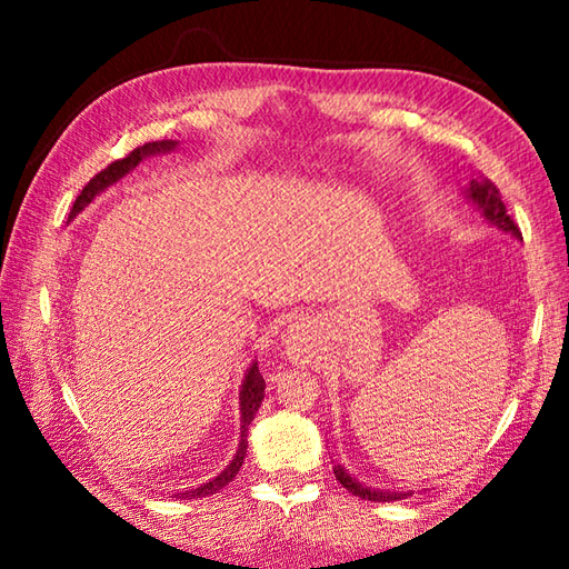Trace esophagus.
I'll use <instances>...</instances> for the list:
<instances>
[{"instance_id": "obj_1", "label": "esophagus", "mask_w": 569, "mask_h": 569, "mask_svg": "<svg viewBox=\"0 0 569 569\" xmlns=\"http://www.w3.org/2000/svg\"><path fill=\"white\" fill-rule=\"evenodd\" d=\"M308 330L306 325H291V330L286 332V349L288 355H291L293 359H300L303 357V352L308 349Z\"/></svg>"}]
</instances>
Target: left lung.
<instances>
[{
  "label": "left lung",
  "mask_w": 569,
  "mask_h": 569,
  "mask_svg": "<svg viewBox=\"0 0 569 569\" xmlns=\"http://www.w3.org/2000/svg\"><path fill=\"white\" fill-rule=\"evenodd\" d=\"M469 198L475 200L481 210H485L489 222L501 227L503 232H511V234H516L518 239H521V229H518V224L511 220L509 212H506V204L501 200V192H499L497 186L489 183V180H477L475 178L469 183ZM332 471H335L337 481H340V485L349 493H355V497H359V499H367V501H396V499H403L406 497V493H398V491L389 493V491H379V489L365 487V485H361V481L352 479V475H349V471L342 465H335Z\"/></svg>",
  "instance_id": "8db88e82"
}]
</instances>
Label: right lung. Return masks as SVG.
Returning <instances> with one entry per match:
<instances>
[{"mask_svg": "<svg viewBox=\"0 0 569 569\" xmlns=\"http://www.w3.org/2000/svg\"><path fill=\"white\" fill-rule=\"evenodd\" d=\"M173 147H176V141H151V143H143V147H137L134 151H129L124 159L112 161L110 166L104 168V171H100L98 176H92L90 183L80 190V196L76 198V202H72L70 217H76L84 208V204H88L94 196H98L100 190H104L107 186H112L114 180H119L124 173H129L131 168H134L143 159V156L159 153V151H171ZM263 389H266V381H263V377L259 373V365H257V361H253V365L247 371L244 383H241V393H239V401H241V440H239V450H237L234 459L220 471V475L212 477L210 481H204V485L176 493L178 499L210 497V493H217V491H220L222 487H227L229 481L237 477V471H239L241 462H244V455H247V430H249L251 420H253V416H257V410H259V406L263 401Z\"/></svg>", "mask_w": 569, "mask_h": 569, "instance_id": "1", "label": "right lung"}]
</instances>
